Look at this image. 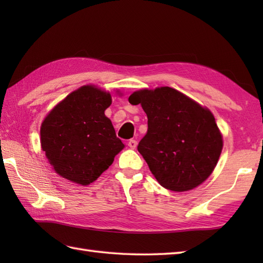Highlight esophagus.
<instances>
[{"label":"esophagus","instance_id":"obj_1","mask_svg":"<svg viewBox=\"0 0 263 263\" xmlns=\"http://www.w3.org/2000/svg\"><path fill=\"white\" fill-rule=\"evenodd\" d=\"M137 144H138V142L136 140H133V139H131V140H128V142H127V146L130 147L131 149H136Z\"/></svg>","mask_w":263,"mask_h":263}]
</instances>
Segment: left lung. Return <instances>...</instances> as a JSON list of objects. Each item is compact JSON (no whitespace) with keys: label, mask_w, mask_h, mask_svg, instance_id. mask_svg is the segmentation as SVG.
<instances>
[{"label":"left lung","mask_w":263,"mask_h":263,"mask_svg":"<svg viewBox=\"0 0 263 263\" xmlns=\"http://www.w3.org/2000/svg\"><path fill=\"white\" fill-rule=\"evenodd\" d=\"M128 102L141 104L147 114L148 131L138 152L161 186L184 192L210 176L222 138L209 109L171 87L136 91Z\"/></svg>","instance_id":"1"}]
</instances>
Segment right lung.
I'll use <instances>...</instances> for the list:
<instances>
[{"instance_id": "1", "label": "right lung", "mask_w": 263, "mask_h": 263, "mask_svg": "<svg viewBox=\"0 0 263 263\" xmlns=\"http://www.w3.org/2000/svg\"><path fill=\"white\" fill-rule=\"evenodd\" d=\"M110 104L108 92L83 86L46 116L41 127L42 149L59 175L88 185L124 148L104 113Z\"/></svg>"}]
</instances>
